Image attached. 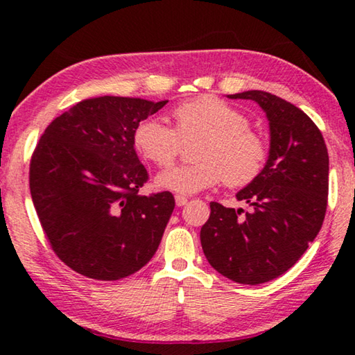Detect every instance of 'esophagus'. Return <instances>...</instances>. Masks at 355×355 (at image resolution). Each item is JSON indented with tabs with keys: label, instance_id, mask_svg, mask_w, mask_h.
Here are the masks:
<instances>
[{
	"label": "esophagus",
	"instance_id": "esophagus-1",
	"mask_svg": "<svg viewBox=\"0 0 355 355\" xmlns=\"http://www.w3.org/2000/svg\"><path fill=\"white\" fill-rule=\"evenodd\" d=\"M186 202H188V197L186 196H175V203H177V207H183V205H186Z\"/></svg>",
	"mask_w": 355,
	"mask_h": 355
}]
</instances>
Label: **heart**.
<instances>
[{"label":"heart","instance_id":"heart-1","mask_svg":"<svg viewBox=\"0 0 355 355\" xmlns=\"http://www.w3.org/2000/svg\"><path fill=\"white\" fill-rule=\"evenodd\" d=\"M175 127L147 117L136 125L133 144L142 158L158 167L178 158L183 142L200 137L194 150L197 163L171 167L156 177V184L177 194H196L224 180L228 188H244L261 175L269 148L250 120L214 95L184 101L172 111Z\"/></svg>","mask_w":355,"mask_h":355}]
</instances>
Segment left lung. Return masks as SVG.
I'll use <instances>...</instances> for the list:
<instances>
[{
	"instance_id": "8db88e82",
	"label": "left lung",
	"mask_w": 355,
	"mask_h": 355,
	"mask_svg": "<svg viewBox=\"0 0 355 355\" xmlns=\"http://www.w3.org/2000/svg\"><path fill=\"white\" fill-rule=\"evenodd\" d=\"M228 98L254 100L261 106L271 148L261 175L236 194L252 211L211 202L200 243L219 274L258 285L294 266L320 233L327 208L329 155L320 128L290 101L263 91Z\"/></svg>"
}]
</instances>
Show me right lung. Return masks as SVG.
Listing matches in <instances>:
<instances>
[{
    "mask_svg": "<svg viewBox=\"0 0 355 355\" xmlns=\"http://www.w3.org/2000/svg\"><path fill=\"white\" fill-rule=\"evenodd\" d=\"M166 103L83 100L53 120L34 148L29 189L40 225L59 260L84 277H128L158 249L175 199L169 191L137 194L148 173L133 133Z\"/></svg>",
    "mask_w": 355,
    "mask_h": 355,
    "instance_id": "add662e5",
    "label": "right lung"
}]
</instances>
